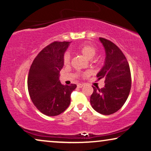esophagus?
<instances>
[{"instance_id":"obj_1","label":"esophagus","mask_w":151,"mask_h":151,"mask_svg":"<svg viewBox=\"0 0 151 151\" xmlns=\"http://www.w3.org/2000/svg\"><path fill=\"white\" fill-rule=\"evenodd\" d=\"M83 86H84V84H78V87H79V88H82V87H83Z\"/></svg>"}]
</instances>
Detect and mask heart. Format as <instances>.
Instances as JSON below:
<instances>
[{
	"mask_svg": "<svg viewBox=\"0 0 151 151\" xmlns=\"http://www.w3.org/2000/svg\"><path fill=\"white\" fill-rule=\"evenodd\" d=\"M78 50L79 51L85 58L87 59H92L94 56H95L97 49L93 45L89 44V43H85L80 45L78 47ZM70 54L68 52H65L64 56H63V62L65 65L69 64L70 62Z\"/></svg>",
	"mask_w": 151,
	"mask_h": 151,
	"instance_id": "obj_1",
	"label": "heart"
}]
</instances>
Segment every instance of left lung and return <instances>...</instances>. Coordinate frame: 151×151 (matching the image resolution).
I'll return each mask as SVG.
<instances>
[{
	"mask_svg": "<svg viewBox=\"0 0 151 151\" xmlns=\"http://www.w3.org/2000/svg\"><path fill=\"white\" fill-rule=\"evenodd\" d=\"M106 51V60L97 77L104 79L105 86L99 88L93 86L91 104L97 112L110 115L120 110L129 95L132 78L125 56L116 45L110 40L99 37Z\"/></svg>",
	"mask_w": 151,
	"mask_h": 151,
	"instance_id": "8db88e82",
	"label": "left lung"
}]
</instances>
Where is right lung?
Wrapping results in <instances>:
<instances>
[{
    "label": "right lung",
    "mask_w": 151,
    "mask_h": 151,
    "mask_svg": "<svg viewBox=\"0 0 151 151\" xmlns=\"http://www.w3.org/2000/svg\"><path fill=\"white\" fill-rule=\"evenodd\" d=\"M69 43L54 41L38 54L30 66L28 90L32 103L43 114L54 116L63 113L71 102L76 84L63 85L59 80L63 56Z\"/></svg>",
    "instance_id": "1"
}]
</instances>
